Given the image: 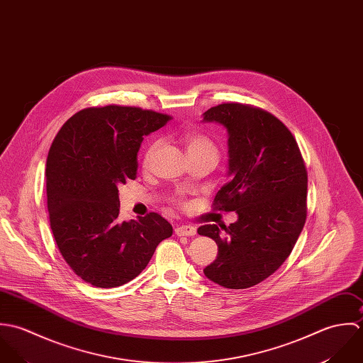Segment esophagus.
<instances>
[{"mask_svg": "<svg viewBox=\"0 0 363 363\" xmlns=\"http://www.w3.org/2000/svg\"><path fill=\"white\" fill-rule=\"evenodd\" d=\"M175 234L179 235V237H182V235L191 237V235H195V234H196V227H194V225H191V224H181V225H177Z\"/></svg>", "mask_w": 363, "mask_h": 363, "instance_id": "obj_1", "label": "esophagus"}]
</instances>
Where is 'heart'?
I'll return each mask as SVG.
<instances>
[{"label": "heart", "instance_id": "1", "mask_svg": "<svg viewBox=\"0 0 363 363\" xmlns=\"http://www.w3.org/2000/svg\"><path fill=\"white\" fill-rule=\"evenodd\" d=\"M182 142L186 148L188 157H208V158H212L215 162H218V145L208 135L202 132H186L182 136ZM155 147L157 143H151L145 148V164H147L152 157Z\"/></svg>", "mask_w": 363, "mask_h": 363}]
</instances>
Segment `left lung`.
I'll return each mask as SVG.
<instances>
[{"label": "left lung", "mask_w": 363, "mask_h": 363, "mask_svg": "<svg viewBox=\"0 0 363 363\" xmlns=\"http://www.w3.org/2000/svg\"><path fill=\"white\" fill-rule=\"evenodd\" d=\"M203 121L228 132V174L213 209L235 212L227 225L205 224L218 244L205 275L227 289H247L271 277L289 257L307 218V171L289 129L268 111L238 102L208 109Z\"/></svg>", "instance_id": "obj_1"}]
</instances>
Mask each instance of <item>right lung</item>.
<instances>
[{
  "label": "right lung",
  "mask_w": 363,
  "mask_h": 363,
  "mask_svg": "<svg viewBox=\"0 0 363 363\" xmlns=\"http://www.w3.org/2000/svg\"><path fill=\"white\" fill-rule=\"evenodd\" d=\"M171 119L139 106H91L56 135L46 161L49 220L60 254L84 282L96 288L130 282L172 235V225L154 212L118 220V186L136 179L140 143Z\"/></svg>",
  "instance_id": "add662e5"
}]
</instances>
